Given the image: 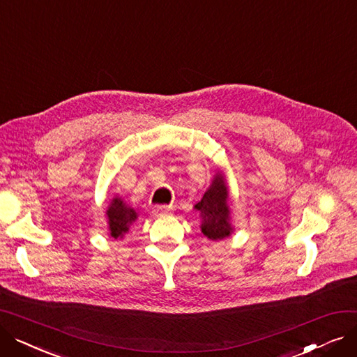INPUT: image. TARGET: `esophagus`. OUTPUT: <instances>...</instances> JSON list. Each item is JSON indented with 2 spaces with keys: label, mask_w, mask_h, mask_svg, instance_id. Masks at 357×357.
<instances>
[{
  "label": "esophagus",
  "mask_w": 357,
  "mask_h": 357,
  "mask_svg": "<svg viewBox=\"0 0 357 357\" xmlns=\"http://www.w3.org/2000/svg\"><path fill=\"white\" fill-rule=\"evenodd\" d=\"M169 211V207H167V205H155V207H153V214L155 215H162V214H166Z\"/></svg>",
  "instance_id": "esophagus-1"
}]
</instances>
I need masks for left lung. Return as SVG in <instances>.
I'll list each match as a JSON object with an SVG mask.
<instances>
[{
    "mask_svg": "<svg viewBox=\"0 0 357 357\" xmlns=\"http://www.w3.org/2000/svg\"><path fill=\"white\" fill-rule=\"evenodd\" d=\"M201 214V231L210 240H222L233 233L226 178L218 172L207 192L194 207Z\"/></svg>",
    "mask_w": 357,
    "mask_h": 357,
    "instance_id": "left-lung-1",
    "label": "left lung"
}]
</instances>
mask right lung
<instances>
[{
	"label": "right lung",
	"instance_id": "add662e5",
	"mask_svg": "<svg viewBox=\"0 0 357 357\" xmlns=\"http://www.w3.org/2000/svg\"><path fill=\"white\" fill-rule=\"evenodd\" d=\"M107 217L109 236L117 240L119 237H123L128 231V227L137 218V213L131 207H128V205H126L121 198L116 197L109 204V207L107 210Z\"/></svg>",
	"mask_w": 357,
	"mask_h": 357
}]
</instances>
